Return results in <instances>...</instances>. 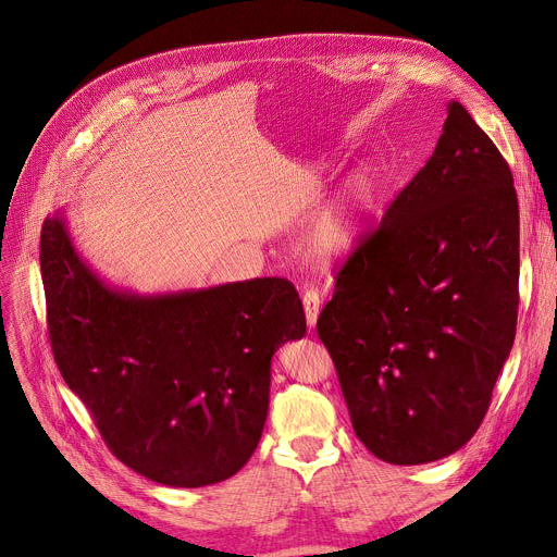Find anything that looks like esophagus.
I'll list each match as a JSON object with an SVG mask.
<instances>
[{"label": "esophagus", "mask_w": 557, "mask_h": 557, "mask_svg": "<svg viewBox=\"0 0 557 557\" xmlns=\"http://www.w3.org/2000/svg\"><path fill=\"white\" fill-rule=\"evenodd\" d=\"M302 305H305L307 325H309V330H313L315 323H318V313H320V296H318V290L307 288L305 296H302Z\"/></svg>", "instance_id": "esophagus-1"}]
</instances>
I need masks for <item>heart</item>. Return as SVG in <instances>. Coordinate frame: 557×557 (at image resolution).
<instances>
[{
    "mask_svg": "<svg viewBox=\"0 0 557 557\" xmlns=\"http://www.w3.org/2000/svg\"><path fill=\"white\" fill-rule=\"evenodd\" d=\"M370 200L368 175L357 171L318 208L305 230V246L320 261H336L361 242Z\"/></svg>",
    "mask_w": 557,
    "mask_h": 557,
    "instance_id": "obj_1",
    "label": "heart"
}]
</instances>
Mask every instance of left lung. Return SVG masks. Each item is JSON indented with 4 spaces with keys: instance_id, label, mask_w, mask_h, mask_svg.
I'll use <instances>...</instances> for the list:
<instances>
[{
    "instance_id": "obj_1",
    "label": "left lung",
    "mask_w": 557,
    "mask_h": 557,
    "mask_svg": "<svg viewBox=\"0 0 557 557\" xmlns=\"http://www.w3.org/2000/svg\"><path fill=\"white\" fill-rule=\"evenodd\" d=\"M517 286L510 166L449 101L433 156L345 261L315 327L376 458L433 462L476 433L515 343Z\"/></svg>"
}]
</instances>
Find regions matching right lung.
Returning a JSON list of instances; mask_svg holds the SVG:
<instances>
[{"instance_id":"obj_1","label":"right lung","mask_w":557,"mask_h":557,"mask_svg":"<svg viewBox=\"0 0 557 557\" xmlns=\"http://www.w3.org/2000/svg\"><path fill=\"white\" fill-rule=\"evenodd\" d=\"M40 269L53 359L110 451L169 487L237 474L267 424L273 355L307 332L296 286H112L76 250L63 208L45 219Z\"/></svg>"}]
</instances>
